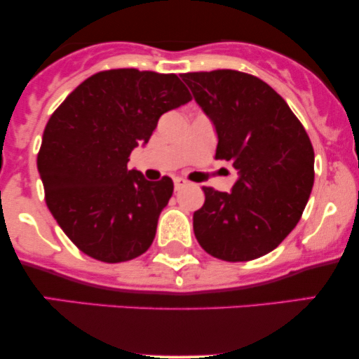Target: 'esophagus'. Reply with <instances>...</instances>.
Listing matches in <instances>:
<instances>
[{"instance_id": "esophagus-1", "label": "esophagus", "mask_w": 359, "mask_h": 359, "mask_svg": "<svg viewBox=\"0 0 359 359\" xmlns=\"http://www.w3.org/2000/svg\"><path fill=\"white\" fill-rule=\"evenodd\" d=\"M185 185H187V180L180 179V177H175V179H174V187H175V191H177V192L182 191V189L185 187Z\"/></svg>"}]
</instances>
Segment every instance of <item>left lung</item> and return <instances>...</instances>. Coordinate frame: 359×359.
Instances as JSON below:
<instances>
[{"instance_id":"1","label":"left lung","mask_w":359,"mask_h":359,"mask_svg":"<svg viewBox=\"0 0 359 359\" xmlns=\"http://www.w3.org/2000/svg\"><path fill=\"white\" fill-rule=\"evenodd\" d=\"M180 77L216 126V158L240 172L229 194L204 185L194 234L214 258L257 259L302 216L314 185L311 138L285 100L257 76L217 69Z\"/></svg>"}]
</instances>
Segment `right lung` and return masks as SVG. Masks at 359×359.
<instances>
[{
    "label": "right lung",
    "mask_w": 359,
    "mask_h": 359,
    "mask_svg": "<svg viewBox=\"0 0 359 359\" xmlns=\"http://www.w3.org/2000/svg\"><path fill=\"white\" fill-rule=\"evenodd\" d=\"M191 100L175 74L111 69L81 82L53 111L36 167L47 208L82 253L119 263L150 248L174 182L143 179L128 156L148 143L163 113Z\"/></svg>",
    "instance_id": "1"
}]
</instances>
